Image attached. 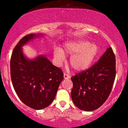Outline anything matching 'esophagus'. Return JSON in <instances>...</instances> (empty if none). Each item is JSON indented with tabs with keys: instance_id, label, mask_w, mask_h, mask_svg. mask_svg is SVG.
<instances>
[{
	"instance_id": "obj_1",
	"label": "esophagus",
	"mask_w": 128,
	"mask_h": 128,
	"mask_svg": "<svg viewBox=\"0 0 128 128\" xmlns=\"http://www.w3.org/2000/svg\"><path fill=\"white\" fill-rule=\"evenodd\" d=\"M69 77H70L69 75L68 74H67V73H66V72H64V78H65V79H68V78H69Z\"/></svg>"
}]
</instances>
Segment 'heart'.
<instances>
[{"label": "heart", "mask_w": 128, "mask_h": 128, "mask_svg": "<svg viewBox=\"0 0 128 128\" xmlns=\"http://www.w3.org/2000/svg\"><path fill=\"white\" fill-rule=\"evenodd\" d=\"M98 52V48L84 40L69 42L66 44L63 50L56 49L54 56L59 62L64 59V54L71 56L69 60L70 66L76 71L80 72L88 69Z\"/></svg>", "instance_id": "obj_1"}]
</instances>
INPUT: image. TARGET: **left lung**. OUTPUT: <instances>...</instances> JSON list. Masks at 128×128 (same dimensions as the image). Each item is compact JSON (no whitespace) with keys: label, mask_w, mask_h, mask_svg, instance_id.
<instances>
[{"label":"left lung","mask_w":128,"mask_h":128,"mask_svg":"<svg viewBox=\"0 0 128 128\" xmlns=\"http://www.w3.org/2000/svg\"><path fill=\"white\" fill-rule=\"evenodd\" d=\"M115 77V56L110 47L90 68L71 77L74 104L80 110L87 112L98 108L109 96Z\"/></svg>","instance_id":"1"}]
</instances>
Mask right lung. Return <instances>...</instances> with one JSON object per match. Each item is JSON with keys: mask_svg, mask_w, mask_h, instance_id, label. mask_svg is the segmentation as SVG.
I'll use <instances>...</instances> for the list:
<instances>
[{"mask_svg": "<svg viewBox=\"0 0 128 128\" xmlns=\"http://www.w3.org/2000/svg\"><path fill=\"white\" fill-rule=\"evenodd\" d=\"M37 36L27 34L16 44L10 59V76L20 100L33 109L41 110L52 102L64 74L46 57L30 60L24 56L22 46Z\"/></svg>", "mask_w": 128, "mask_h": 128, "instance_id": "right-lung-1", "label": "right lung"}]
</instances>
